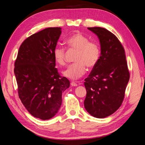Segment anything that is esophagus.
<instances>
[{"mask_svg": "<svg viewBox=\"0 0 145 145\" xmlns=\"http://www.w3.org/2000/svg\"><path fill=\"white\" fill-rule=\"evenodd\" d=\"M71 86H77V83H76V82H72L71 83Z\"/></svg>", "mask_w": 145, "mask_h": 145, "instance_id": "34e87169", "label": "esophagus"}]
</instances>
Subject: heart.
Returning a JSON list of instances; mask_svg holds the SVG:
<instances>
[{"label": "heart", "instance_id": "1", "mask_svg": "<svg viewBox=\"0 0 145 145\" xmlns=\"http://www.w3.org/2000/svg\"><path fill=\"white\" fill-rule=\"evenodd\" d=\"M69 50L77 51L74 63L63 72V76L71 80H76L86 73V67L93 68L97 64L100 49L97 43L89 39L81 33L76 31L66 40ZM56 63L61 67L66 65V51L63 47L56 46L52 52Z\"/></svg>", "mask_w": 145, "mask_h": 145}]
</instances>
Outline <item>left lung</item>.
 <instances>
[{
    "mask_svg": "<svg viewBox=\"0 0 145 145\" xmlns=\"http://www.w3.org/2000/svg\"><path fill=\"white\" fill-rule=\"evenodd\" d=\"M88 29L99 38L100 56L85 80L86 95L84 106L92 116L105 118L121 106L129 72L124 48L115 35L101 27Z\"/></svg>",
    "mask_w": 145,
    "mask_h": 145,
    "instance_id": "left-lung-1",
    "label": "left lung"
}]
</instances>
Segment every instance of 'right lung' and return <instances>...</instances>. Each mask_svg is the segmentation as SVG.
<instances>
[{
	"label": "right lung",
	"mask_w": 145,
	"mask_h": 145,
	"mask_svg": "<svg viewBox=\"0 0 145 145\" xmlns=\"http://www.w3.org/2000/svg\"><path fill=\"white\" fill-rule=\"evenodd\" d=\"M61 29L47 28L25 39L14 64L21 102L31 114L41 120L50 119L58 112L63 92L69 87L68 78L59 76L52 54Z\"/></svg>",
	"instance_id": "add662e5"
}]
</instances>
